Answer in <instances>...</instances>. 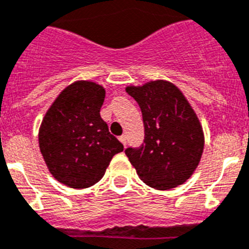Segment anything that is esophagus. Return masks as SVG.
I'll return each instance as SVG.
<instances>
[{
  "label": "esophagus",
  "instance_id": "obj_1",
  "mask_svg": "<svg viewBox=\"0 0 249 249\" xmlns=\"http://www.w3.org/2000/svg\"><path fill=\"white\" fill-rule=\"evenodd\" d=\"M119 140H120V142H122V144L123 145H126V137H125V135H122V137H119Z\"/></svg>",
  "mask_w": 249,
  "mask_h": 249
}]
</instances>
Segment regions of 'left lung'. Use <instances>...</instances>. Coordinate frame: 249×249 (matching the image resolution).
<instances>
[{"label":"left lung","mask_w":249,"mask_h":249,"mask_svg":"<svg viewBox=\"0 0 249 249\" xmlns=\"http://www.w3.org/2000/svg\"><path fill=\"white\" fill-rule=\"evenodd\" d=\"M139 104L144 122V144L125 154L146 185L166 190L183 184L199 164L204 134L199 119L183 92L165 80L127 86Z\"/></svg>","instance_id":"1"}]
</instances>
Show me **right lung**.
Wrapping results in <instances>:
<instances>
[{
  "label": "right lung",
  "mask_w": 249,
  "mask_h": 249,
  "mask_svg": "<svg viewBox=\"0 0 249 249\" xmlns=\"http://www.w3.org/2000/svg\"><path fill=\"white\" fill-rule=\"evenodd\" d=\"M105 89L92 81L65 88L45 114L38 144L56 180L75 189L98 183L124 146L100 116Z\"/></svg>",
  "instance_id": "right-lung-1"
}]
</instances>
